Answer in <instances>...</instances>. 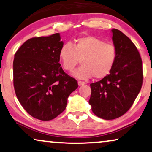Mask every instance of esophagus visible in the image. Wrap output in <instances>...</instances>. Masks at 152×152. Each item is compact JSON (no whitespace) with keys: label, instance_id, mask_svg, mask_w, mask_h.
I'll return each mask as SVG.
<instances>
[{"label":"esophagus","instance_id":"1","mask_svg":"<svg viewBox=\"0 0 152 152\" xmlns=\"http://www.w3.org/2000/svg\"><path fill=\"white\" fill-rule=\"evenodd\" d=\"M84 84H85V82H82V81H78V85L79 86L84 85Z\"/></svg>","mask_w":152,"mask_h":152}]
</instances>
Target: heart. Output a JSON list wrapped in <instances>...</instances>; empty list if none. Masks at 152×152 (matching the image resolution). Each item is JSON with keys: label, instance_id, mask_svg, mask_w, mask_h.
<instances>
[{"label": "heart", "instance_id": "b5f03b06", "mask_svg": "<svg viewBox=\"0 0 152 152\" xmlns=\"http://www.w3.org/2000/svg\"><path fill=\"white\" fill-rule=\"evenodd\" d=\"M58 55L63 68L69 72L82 60V66L73 73L76 77L86 80L94 76L100 80L111 72L117 61V51L112 43L87 35L79 37L73 45L68 42L63 45Z\"/></svg>", "mask_w": 152, "mask_h": 152}]
</instances>
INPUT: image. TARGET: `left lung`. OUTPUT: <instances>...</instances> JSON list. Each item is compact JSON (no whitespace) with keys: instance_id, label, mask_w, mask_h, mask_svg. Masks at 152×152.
Here are the masks:
<instances>
[{"instance_id":"8db88e82","label":"left lung","mask_w":152,"mask_h":152,"mask_svg":"<svg viewBox=\"0 0 152 152\" xmlns=\"http://www.w3.org/2000/svg\"><path fill=\"white\" fill-rule=\"evenodd\" d=\"M112 32L117 61L107 77L90 84L88 101L94 113L106 120L121 117L131 108L143 82L142 62L135 45L117 29Z\"/></svg>"}]
</instances>
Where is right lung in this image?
<instances>
[{
    "mask_svg": "<svg viewBox=\"0 0 152 152\" xmlns=\"http://www.w3.org/2000/svg\"><path fill=\"white\" fill-rule=\"evenodd\" d=\"M59 33L28 39L15 54L13 84L26 111L35 119L50 121L64 111L70 94L78 87L75 79L64 71Z\"/></svg>",
    "mask_w": 152,
    "mask_h": 152,
    "instance_id": "1",
    "label": "right lung"
}]
</instances>
